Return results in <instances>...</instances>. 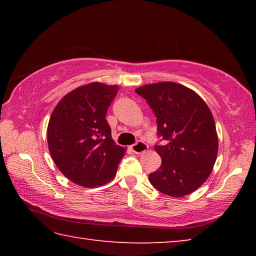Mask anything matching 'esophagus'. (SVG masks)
<instances>
[{"instance_id": "obj_1", "label": "esophagus", "mask_w": 256, "mask_h": 256, "mask_svg": "<svg viewBox=\"0 0 256 256\" xmlns=\"http://www.w3.org/2000/svg\"><path fill=\"white\" fill-rule=\"evenodd\" d=\"M131 149L134 154H140L146 152V151L148 150V144H146L144 142H142V141H138L136 144L131 146Z\"/></svg>"}]
</instances>
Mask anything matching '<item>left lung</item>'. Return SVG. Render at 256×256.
Returning a JSON list of instances; mask_svg holds the SVG:
<instances>
[{
    "mask_svg": "<svg viewBox=\"0 0 256 256\" xmlns=\"http://www.w3.org/2000/svg\"><path fill=\"white\" fill-rule=\"evenodd\" d=\"M157 118L164 146H154L162 166L149 175L154 188L180 198L196 190L210 176L218 154V134L206 102L183 84L164 81L138 86Z\"/></svg>",
    "mask_w": 256,
    "mask_h": 256,
    "instance_id": "1",
    "label": "left lung"
}]
</instances>
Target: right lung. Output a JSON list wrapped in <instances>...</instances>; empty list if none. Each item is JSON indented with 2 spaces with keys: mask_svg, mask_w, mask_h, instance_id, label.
I'll list each match as a JSON object with an SVG mask.
<instances>
[{
  "mask_svg": "<svg viewBox=\"0 0 256 256\" xmlns=\"http://www.w3.org/2000/svg\"><path fill=\"white\" fill-rule=\"evenodd\" d=\"M118 86L102 82L78 86L52 112L47 144L62 174L84 188H96L116 175L126 149L112 138L106 112Z\"/></svg>",
  "mask_w": 256,
  "mask_h": 256,
  "instance_id": "add662e5",
  "label": "right lung"
}]
</instances>
